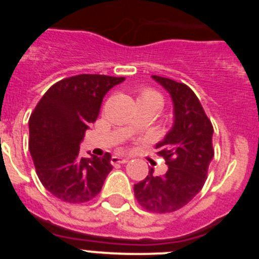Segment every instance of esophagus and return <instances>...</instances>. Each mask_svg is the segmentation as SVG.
Here are the masks:
<instances>
[{"label": "esophagus", "mask_w": 259, "mask_h": 259, "mask_svg": "<svg viewBox=\"0 0 259 259\" xmlns=\"http://www.w3.org/2000/svg\"><path fill=\"white\" fill-rule=\"evenodd\" d=\"M111 164H119V163H125L128 162V158L125 157H119V155H113L111 157Z\"/></svg>", "instance_id": "34e87169"}]
</instances>
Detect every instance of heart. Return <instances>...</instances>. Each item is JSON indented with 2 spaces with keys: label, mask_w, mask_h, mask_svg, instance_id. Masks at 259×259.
Wrapping results in <instances>:
<instances>
[{
  "label": "heart",
  "mask_w": 259,
  "mask_h": 259,
  "mask_svg": "<svg viewBox=\"0 0 259 259\" xmlns=\"http://www.w3.org/2000/svg\"><path fill=\"white\" fill-rule=\"evenodd\" d=\"M137 101H157L162 104V96L158 92L153 91L149 88H143L139 91V96H137ZM135 128V125H131V130Z\"/></svg>",
  "instance_id": "heart-1"
}]
</instances>
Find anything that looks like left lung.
Segmentation results:
<instances>
[{
	"mask_svg": "<svg viewBox=\"0 0 259 259\" xmlns=\"http://www.w3.org/2000/svg\"><path fill=\"white\" fill-rule=\"evenodd\" d=\"M153 79L168 91L174 102L172 130L155 145L157 154L164 158L168 168L158 176L150 168L145 179L134 185V191L144 209L166 214L182 209L202 189L214 157V128L188 85L158 75H153Z\"/></svg>",
	"mask_w": 259,
	"mask_h": 259,
	"instance_id": "left-lung-1",
	"label": "left lung"
}]
</instances>
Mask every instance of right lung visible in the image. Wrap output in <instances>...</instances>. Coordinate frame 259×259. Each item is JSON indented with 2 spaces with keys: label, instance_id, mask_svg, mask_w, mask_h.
Returning <instances> with one entry per match:
<instances>
[{
  "label": "right lung",
  "instance_id": "right-lung-1",
  "mask_svg": "<svg viewBox=\"0 0 259 259\" xmlns=\"http://www.w3.org/2000/svg\"><path fill=\"white\" fill-rule=\"evenodd\" d=\"M124 77L81 74L53 84L29 116V152L45 188L70 203L88 202L113 170L111 155L83 158L79 144L96 122L102 98Z\"/></svg>",
  "mask_w": 259,
  "mask_h": 259
}]
</instances>
